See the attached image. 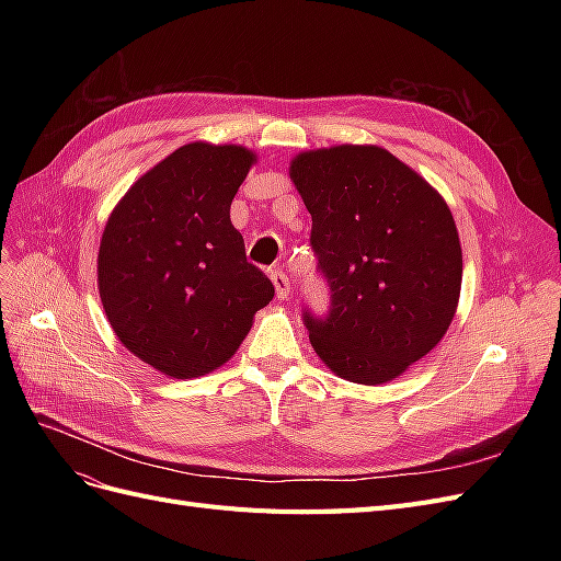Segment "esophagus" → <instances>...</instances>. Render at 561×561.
<instances>
[{
  "mask_svg": "<svg viewBox=\"0 0 561 561\" xmlns=\"http://www.w3.org/2000/svg\"><path fill=\"white\" fill-rule=\"evenodd\" d=\"M271 280H274L276 297H278V299H290V295H293L290 278H287V276L283 274V271H274V274H271Z\"/></svg>",
  "mask_w": 561,
  "mask_h": 561,
  "instance_id": "obj_1",
  "label": "esophagus"
}]
</instances>
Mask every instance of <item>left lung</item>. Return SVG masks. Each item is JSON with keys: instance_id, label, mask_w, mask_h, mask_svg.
I'll list each match as a JSON object with an SVG mask.
<instances>
[{"instance_id": "1", "label": "left lung", "mask_w": 561, "mask_h": 561, "mask_svg": "<svg viewBox=\"0 0 561 561\" xmlns=\"http://www.w3.org/2000/svg\"><path fill=\"white\" fill-rule=\"evenodd\" d=\"M290 178L311 213L325 316L304 309L316 353L353 383H386L445 336L461 293V243L445 198L375 145L304 151Z\"/></svg>"}]
</instances>
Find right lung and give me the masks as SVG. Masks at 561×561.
Here are the masks:
<instances>
[{"mask_svg":"<svg viewBox=\"0 0 561 561\" xmlns=\"http://www.w3.org/2000/svg\"><path fill=\"white\" fill-rule=\"evenodd\" d=\"M252 161L245 147L184 145L130 186L105 227L98 285L110 325L168 377L227 363L274 299L229 219Z\"/></svg>","mask_w":561,"mask_h":561,"instance_id":"1","label":"right lung"}]
</instances>
